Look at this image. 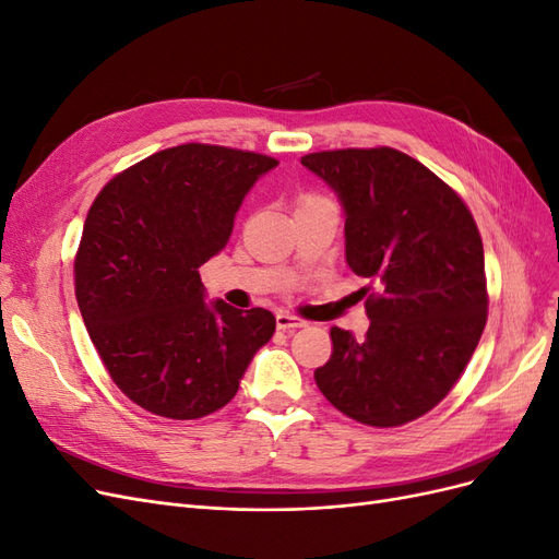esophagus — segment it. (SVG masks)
<instances>
[{"label":"esophagus","instance_id":"34e87169","mask_svg":"<svg viewBox=\"0 0 559 559\" xmlns=\"http://www.w3.org/2000/svg\"><path fill=\"white\" fill-rule=\"evenodd\" d=\"M302 326H308L306 319H300L292 312H277V329L280 331H294V329H302Z\"/></svg>","mask_w":559,"mask_h":559}]
</instances>
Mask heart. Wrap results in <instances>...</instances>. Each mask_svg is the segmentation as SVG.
Returning <instances> with one entry per match:
<instances>
[{"label": "heart", "instance_id": "heart-1", "mask_svg": "<svg viewBox=\"0 0 559 559\" xmlns=\"http://www.w3.org/2000/svg\"><path fill=\"white\" fill-rule=\"evenodd\" d=\"M306 198H317V195H306Z\"/></svg>", "mask_w": 559, "mask_h": 559}]
</instances>
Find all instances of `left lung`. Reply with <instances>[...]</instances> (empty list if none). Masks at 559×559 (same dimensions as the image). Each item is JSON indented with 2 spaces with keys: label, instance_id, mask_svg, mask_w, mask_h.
<instances>
[{
  "label": "left lung",
  "instance_id": "8db88e82",
  "mask_svg": "<svg viewBox=\"0 0 559 559\" xmlns=\"http://www.w3.org/2000/svg\"><path fill=\"white\" fill-rule=\"evenodd\" d=\"M300 163L341 195L345 259L368 280L366 337L331 329L319 392L361 425H408L450 394L485 329L476 218L441 177L392 146L317 151Z\"/></svg>",
  "mask_w": 559,
  "mask_h": 559
}]
</instances>
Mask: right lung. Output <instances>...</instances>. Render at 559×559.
Segmentation results:
<instances>
[{
	"label": "right lung",
	"mask_w": 559,
	"mask_h": 559,
	"mask_svg": "<svg viewBox=\"0 0 559 559\" xmlns=\"http://www.w3.org/2000/svg\"><path fill=\"white\" fill-rule=\"evenodd\" d=\"M275 158L216 144L163 148L105 183L74 257V292L109 378L140 408L205 417L238 394L275 314L205 302L198 267Z\"/></svg>",
	"instance_id": "obj_1"
}]
</instances>
